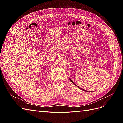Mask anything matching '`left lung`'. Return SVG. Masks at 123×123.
Wrapping results in <instances>:
<instances>
[{"label": "left lung", "mask_w": 123, "mask_h": 123, "mask_svg": "<svg viewBox=\"0 0 123 123\" xmlns=\"http://www.w3.org/2000/svg\"><path fill=\"white\" fill-rule=\"evenodd\" d=\"M70 80H71V81H72V83H73V84H74V85H76V86H77V87H78V88H80V89H81V90H84V89H81V88H80V87H79V86H77V85H76V84H74V82H73V81H72V80H70ZM84 91H85V90H84Z\"/></svg>", "instance_id": "1"}]
</instances>
